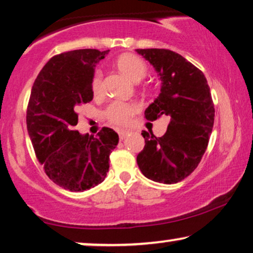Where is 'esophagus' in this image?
Returning <instances> with one entry per match:
<instances>
[{
  "mask_svg": "<svg viewBox=\"0 0 253 253\" xmlns=\"http://www.w3.org/2000/svg\"><path fill=\"white\" fill-rule=\"evenodd\" d=\"M117 133H119V136H120V139H124V138H126L127 134L130 133V131L129 130H122V129H119L117 130Z\"/></svg>",
  "mask_w": 253,
  "mask_h": 253,
  "instance_id": "34e87169",
  "label": "esophagus"
}]
</instances>
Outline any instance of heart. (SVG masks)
I'll return each instance as SVG.
<instances>
[{
  "mask_svg": "<svg viewBox=\"0 0 253 253\" xmlns=\"http://www.w3.org/2000/svg\"><path fill=\"white\" fill-rule=\"evenodd\" d=\"M116 65L119 70L129 78L131 82L138 83L146 77L148 68L147 64L137 55L131 53H124L120 55L116 60ZM91 91L94 99H101L105 93V85L102 81V74L96 71L91 82ZM139 93L143 96H146L151 93L150 86L143 85L139 87ZM137 109L132 103L115 101L110 103L105 112V119L110 124L116 126H127L132 122V119Z\"/></svg>",
  "mask_w": 253,
  "mask_h": 253,
  "instance_id": "b5f03b06",
  "label": "heart"
}]
</instances>
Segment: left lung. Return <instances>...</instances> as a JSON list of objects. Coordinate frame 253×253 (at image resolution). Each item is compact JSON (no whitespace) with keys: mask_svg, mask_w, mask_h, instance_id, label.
<instances>
[{"mask_svg":"<svg viewBox=\"0 0 253 253\" xmlns=\"http://www.w3.org/2000/svg\"><path fill=\"white\" fill-rule=\"evenodd\" d=\"M155 68L161 93L145 110V119L167 116L162 137L143 131L144 150L137 155L140 171L154 182L174 184L197 168L209 145L214 103L205 76L182 55L169 49H137Z\"/></svg>","mask_w":253,"mask_h":253,"instance_id":"1","label":"left lung"}]
</instances>
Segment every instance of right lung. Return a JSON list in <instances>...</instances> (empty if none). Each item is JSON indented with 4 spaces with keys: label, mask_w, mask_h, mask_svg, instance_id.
<instances>
[{
    "label": "right lung",
    "mask_w": 253,
    "mask_h": 253,
    "mask_svg": "<svg viewBox=\"0 0 253 253\" xmlns=\"http://www.w3.org/2000/svg\"><path fill=\"white\" fill-rule=\"evenodd\" d=\"M109 50L77 49L57 54L39 72L31 91L26 126L34 153L46 175L69 191H85L105 179L119 134L103 126L82 136L79 106L92 101L95 64Z\"/></svg>",
    "instance_id": "right-lung-1"
}]
</instances>
